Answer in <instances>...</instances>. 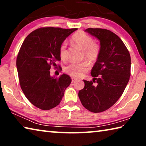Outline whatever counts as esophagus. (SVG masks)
Masks as SVG:
<instances>
[{
  "label": "esophagus",
  "instance_id": "obj_1",
  "mask_svg": "<svg viewBox=\"0 0 146 146\" xmlns=\"http://www.w3.org/2000/svg\"><path fill=\"white\" fill-rule=\"evenodd\" d=\"M77 80V79H76V78H75V77H72L71 78V80H72V82H75V81Z\"/></svg>",
  "mask_w": 146,
  "mask_h": 146
}]
</instances>
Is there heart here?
Instances as JSON below:
<instances>
[{
    "label": "heart",
    "instance_id": "1",
    "mask_svg": "<svg viewBox=\"0 0 146 146\" xmlns=\"http://www.w3.org/2000/svg\"><path fill=\"white\" fill-rule=\"evenodd\" d=\"M72 42L76 44L81 49H84L83 53L85 57L90 61H95L97 59L100 51V46L98 43L94 42L91 36L82 31H78L71 37ZM67 43L64 42L59 48V55L62 60L67 58ZM89 64L87 62L80 63H71L64 68V70L69 75L73 77H80L88 70Z\"/></svg>",
    "mask_w": 146,
    "mask_h": 146
}]
</instances>
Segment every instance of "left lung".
Returning <instances> with one entry per match:
<instances>
[{"mask_svg": "<svg viewBox=\"0 0 146 146\" xmlns=\"http://www.w3.org/2000/svg\"><path fill=\"white\" fill-rule=\"evenodd\" d=\"M100 41V51L91 70L92 81L84 80L85 86L78 97L91 112L100 113L114 105L122 96L131 75V56L117 35L106 29L85 30Z\"/></svg>", "mask_w": 146, "mask_h": 146, "instance_id": "8db88e82", "label": "left lung"}]
</instances>
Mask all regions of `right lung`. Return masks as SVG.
Returning a JSON list of instances; mask_svg holds the SVG:
<instances>
[{
  "label": "right lung",
  "mask_w": 146,
  "mask_h": 146,
  "mask_svg": "<svg viewBox=\"0 0 146 146\" xmlns=\"http://www.w3.org/2000/svg\"><path fill=\"white\" fill-rule=\"evenodd\" d=\"M76 30L38 28L29 33L22 44L17 58L20 85L29 102L40 110L57 106L71 82L69 75L62 74L55 78L50 75L49 70L60 60L59 48L62 43Z\"/></svg>",
  "instance_id": "add662e5"
}]
</instances>
